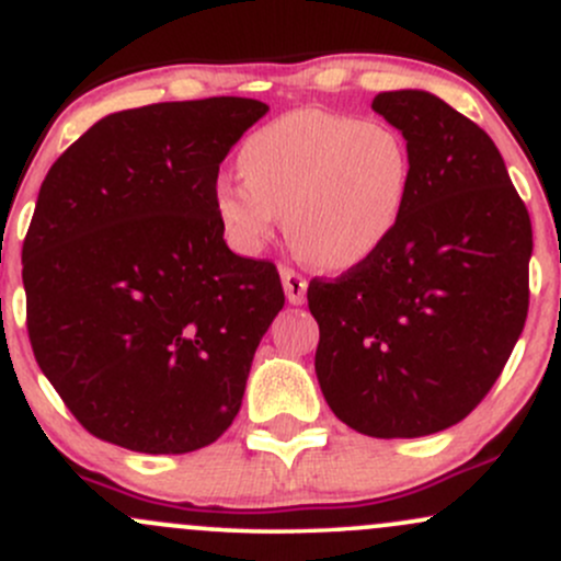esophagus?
Masks as SVG:
<instances>
[{
	"label": "esophagus",
	"mask_w": 561,
	"mask_h": 561,
	"mask_svg": "<svg viewBox=\"0 0 561 561\" xmlns=\"http://www.w3.org/2000/svg\"><path fill=\"white\" fill-rule=\"evenodd\" d=\"M279 276H282V287H285L287 300H290L293 306L304 304V300H306V287H309V282H306L304 276H300L298 271L290 268V266H282L279 268Z\"/></svg>",
	"instance_id": "1"
}]
</instances>
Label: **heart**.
<instances>
[{
    "mask_svg": "<svg viewBox=\"0 0 561 561\" xmlns=\"http://www.w3.org/2000/svg\"><path fill=\"white\" fill-rule=\"evenodd\" d=\"M244 181L220 178L213 205L229 242L255 255L285 215L290 244L324 271H348L383 248L408 210L412 151L389 122L298 108L248 135Z\"/></svg>",
    "mask_w": 561,
    "mask_h": 561,
    "instance_id": "obj_1",
    "label": "heart"
}]
</instances>
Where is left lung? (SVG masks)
<instances>
[{"label": "left lung", "instance_id": "8db88e82", "mask_svg": "<svg viewBox=\"0 0 561 561\" xmlns=\"http://www.w3.org/2000/svg\"><path fill=\"white\" fill-rule=\"evenodd\" d=\"M408 138L412 188L397 231L341 279L309 285L319 389L346 426L415 439L463 421L519 341L533 226L482 127L426 90L373 101Z\"/></svg>", "mask_w": 561, "mask_h": 561}]
</instances>
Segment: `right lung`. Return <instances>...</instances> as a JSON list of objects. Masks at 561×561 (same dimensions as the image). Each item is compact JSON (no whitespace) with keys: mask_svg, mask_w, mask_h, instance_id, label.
I'll list each match as a JSON object with an SVG mask.
<instances>
[{"mask_svg":"<svg viewBox=\"0 0 561 561\" xmlns=\"http://www.w3.org/2000/svg\"><path fill=\"white\" fill-rule=\"evenodd\" d=\"M266 111L252 98L116 111L47 172L23 242L28 337L98 439L181 455L242 408L285 293L274 263L229 250L213 194Z\"/></svg>","mask_w":561,"mask_h":561,"instance_id":"right-lung-1","label":"right lung"}]
</instances>
